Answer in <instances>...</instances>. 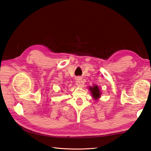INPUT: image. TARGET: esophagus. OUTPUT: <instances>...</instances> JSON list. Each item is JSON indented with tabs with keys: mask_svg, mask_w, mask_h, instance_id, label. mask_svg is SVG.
Segmentation results:
<instances>
[{
	"mask_svg": "<svg viewBox=\"0 0 151 151\" xmlns=\"http://www.w3.org/2000/svg\"><path fill=\"white\" fill-rule=\"evenodd\" d=\"M76 85H79V86H83V85H84V83H83L81 78H76Z\"/></svg>",
	"mask_w": 151,
	"mask_h": 151,
	"instance_id": "esophagus-1",
	"label": "esophagus"
}]
</instances>
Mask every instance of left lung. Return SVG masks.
I'll use <instances>...</instances> for the list:
<instances>
[{"label": "left lung", "instance_id": "1", "mask_svg": "<svg viewBox=\"0 0 151 151\" xmlns=\"http://www.w3.org/2000/svg\"><path fill=\"white\" fill-rule=\"evenodd\" d=\"M90 90L91 91L92 97L95 99H97L99 98L100 94H101V92H100V90H99L98 86L90 87Z\"/></svg>", "mask_w": 151, "mask_h": 151}]
</instances>
